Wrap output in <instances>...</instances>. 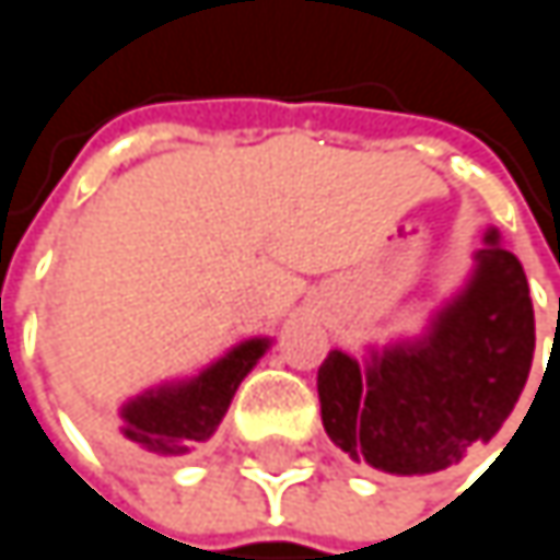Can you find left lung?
<instances>
[{"label": "left lung", "instance_id": "obj_1", "mask_svg": "<svg viewBox=\"0 0 560 560\" xmlns=\"http://www.w3.org/2000/svg\"><path fill=\"white\" fill-rule=\"evenodd\" d=\"M487 236L470 284L418 343L373 353L334 350L317 370L327 438L357 464L431 477L487 444L515 408L535 353V311L522 262Z\"/></svg>", "mask_w": 560, "mask_h": 560}]
</instances>
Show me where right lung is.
Here are the masks:
<instances>
[{
  "label": "right lung",
  "instance_id": "add662e5",
  "mask_svg": "<svg viewBox=\"0 0 560 560\" xmlns=\"http://www.w3.org/2000/svg\"><path fill=\"white\" fill-rule=\"evenodd\" d=\"M266 347L269 340H246L197 380L145 392L129 401L122 408V444L159 457H177L203 444L223 421L240 383L266 353Z\"/></svg>",
  "mask_w": 560,
  "mask_h": 560
}]
</instances>
